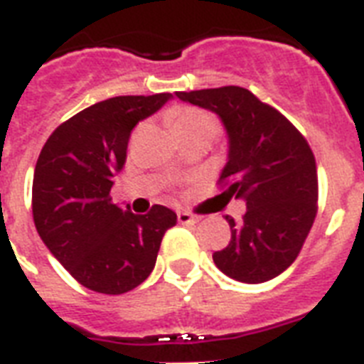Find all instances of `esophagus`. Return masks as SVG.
<instances>
[{"mask_svg": "<svg viewBox=\"0 0 364 364\" xmlns=\"http://www.w3.org/2000/svg\"><path fill=\"white\" fill-rule=\"evenodd\" d=\"M176 218H178V223H182V225H193V223H197V218L189 214V212H186V210L178 212V214H176Z\"/></svg>", "mask_w": 364, "mask_h": 364, "instance_id": "1", "label": "esophagus"}]
</instances>
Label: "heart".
Masks as SVG:
<instances>
[{
	"instance_id": "1",
	"label": "heart",
	"mask_w": 364,
	"mask_h": 364,
	"mask_svg": "<svg viewBox=\"0 0 364 364\" xmlns=\"http://www.w3.org/2000/svg\"><path fill=\"white\" fill-rule=\"evenodd\" d=\"M171 124L178 137L186 135H208L214 137L219 130L215 117L199 107H176L171 111Z\"/></svg>"
}]
</instances>
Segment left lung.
I'll use <instances>...</instances> for the list:
<instances>
[{
	"label": "left lung",
	"mask_w": 364,
	"mask_h": 364,
	"mask_svg": "<svg viewBox=\"0 0 364 364\" xmlns=\"http://www.w3.org/2000/svg\"><path fill=\"white\" fill-rule=\"evenodd\" d=\"M221 119L229 156L219 180L225 197L245 200L242 221L227 215L230 242L214 253L225 275L266 283L296 260L316 218L318 176L311 146L275 107L236 85L176 92Z\"/></svg>",
	"instance_id": "1"
}]
</instances>
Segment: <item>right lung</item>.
Masks as SVG:
<instances>
[{
  "mask_svg": "<svg viewBox=\"0 0 364 364\" xmlns=\"http://www.w3.org/2000/svg\"><path fill=\"white\" fill-rule=\"evenodd\" d=\"M173 98L115 96L57 126L33 176V219L50 253L77 283L100 294H124L154 269L173 210L154 204L132 214L111 200L135 124Z\"/></svg>",
  "mask_w": 364,
  "mask_h": 364,
  "instance_id": "obj_1",
  "label": "right lung"
}]
</instances>
